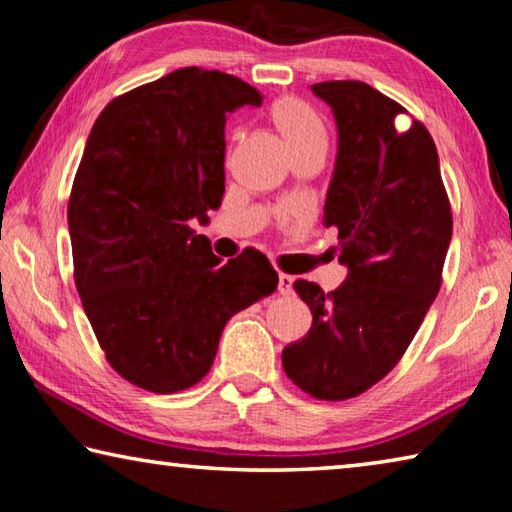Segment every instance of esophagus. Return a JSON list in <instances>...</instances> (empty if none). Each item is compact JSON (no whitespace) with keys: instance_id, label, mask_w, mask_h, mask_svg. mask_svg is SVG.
<instances>
[{"instance_id":"1","label":"esophagus","mask_w":512,"mask_h":512,"mask_svg":"<svg viewBox=\"0 0 512 512\" xmlns=\"http://www.w3.org/2000/svg\"><path fill=\"white\" fill-rule=\"evenodd\" d=\"M277 291H280L282 296H289V293L293 291V277L287 273L277 275Z\"/></svg>"}]
</instances>
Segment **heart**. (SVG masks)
I'll list each match as a JSON object with an SVG mask.
<instances>
[{"instance_id":"b5f03b06","label":"heart","mask_w":512,"mask_h":512,"mask_svg":"<svg viewBox=\"0 0 512 512\" xmlns=\"http://www.w3.org/2000/svg\"><path fill=\"white\" fill-rule=\"evenodd\" d=\"M271 115L275 126L280 128V133L284 135V140L289 142L293 151L307 144L327 142V131L323 121H320V117L305 101L284 97L280 101H275Z\"/></svg>"}]
</instances>
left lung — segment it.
Returning <instances> with one entry per match:
<instances>
[{"label":"left lung","instance_id":"obj_1","mask_svg":"<svg viewBox=\"0 0 512 512\" xmlns=\"http://www.w3.org/2000/svg\"><path fill=\"white\" fill-rule=\"evenodd\" d=\"M334 112L339 153L325 201V228L339 230L348 280L325 293L296 280L314 323L284 348L293 384L316 400L366 393L409 348L443 284L452 205L438 151L422 121L361 81L311 85Z\"/></svg>","mask_w":512,"mask_h":512}]
</instances>
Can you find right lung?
<instances>
[{
  "label": "right lung",
  "instance_id": "right-lung-1",
  "mask_svg": "<svg viewBox=\"0 0 512 512\" xmlns=\"http://www.w3.org/2000/svg\"><path fill=\"white\" fill-rule=\"evenodd\" d=\"M262 99L237 76L183 67L94 121L67 203L74 282L108 363L144 391L198 384L225 323L277 289L259 250L221 264L189 228L221 205L225 119Z\"/></svg>",
  "mask_w": 512,
  "mask_h": 512
}]
</instances>
